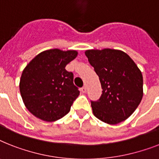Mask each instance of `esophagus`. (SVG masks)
<instances>
[{
  "label": "esophagus",
  "instance_id": "obj_1",
  "mask_svg": "<svg viewBox=\"0 0 159 159\" xmlns=\"http://www.w3.org/2000/svg\"><path fill=\"white\" fill-rule=\"evenodd\" d=\"M81 91H82V93H85L86 91V86H83V87H82L81 88Z\"/></svg>",
  "mask_w": 159,
  "mask_h": 159
}]
</instances>
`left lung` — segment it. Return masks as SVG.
I'll return each mask as SVG.
<instances>
[{
  "instance_id": "1",
  "label": "left lung",
  "mask_w": 159,
  "mask_h": 159,
  "mask_svg": "<svg viewBox=\"0 0 159 159\" xmlns=\"http://www.w3.org/2000/svg\"><path fill=\"white\" fill-rule=\"evenodd\" d=\"M101 87L97 101H91L94 115L102 122L114 125L134 113L143 97V76L135 62L119 50H86Z\"/></svg>"
}]
</instances>
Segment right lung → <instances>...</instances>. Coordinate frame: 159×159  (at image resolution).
Masks as SVG:
<instances>
[{
    "mask_svg": "<svg viewBox=\"0 0 159 159\" xmlns=\"http://www.w3.org/2000/svg\"><path fill=\"white\" fill-rule=\"evenodd\" d=\"M76 50L50 49L33 58L23 71L19 90L26 108L37 118L54 122L70 111L79 95L73 73L65 69Z\"/></svg>",
    "mask_w": 159,
    "mask_h": 159,
    "instance_id": "obj_1",
    "label": "right lung"
}]
</instances>
